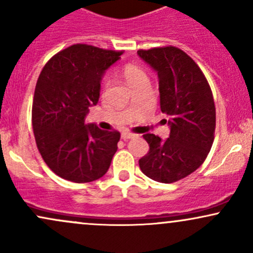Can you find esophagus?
Masks as SVG:
<instances>
[{"mask_svg":"<svg viewBox=\"0 0 253 253\" xmlns=\"http://www.w3.org/2000/svg\"><path fill=\"white\" fill-rule=\"evenodd\" d=\"M136 134H133V133H129V132H126V130H124L123 133H121V138L125 139V140H127V139H133L135 138Z\"/></svg>","mask_w":253,"mask_h":253,"instance_id":"1","label":"esophagus"}]
</instances>
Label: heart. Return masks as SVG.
<instances>
[{
    "instance_id": "heart-1",
    "label": "heart",
    "mask_w": 253,
    "mask_h": 253,
    "mask_svg": "<svg viewBox=\"0 0 253 253\" xmlns=\"http://www.w3.org/2000/svg\"><path fill=\"white\" fill-rule=\"evenodd\" d=\"M120 76L124 78L125 82L128 84L132 89L140 85V84L149 83L147 74L143 68H140L136 64H126V65L123 66V69L120 70ZM107 88H108V82L104 81L102 84V91H106Z\"/></svg>"
}]
</instances>
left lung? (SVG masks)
Listing matches in <instances>:
<instances>
[{
  "label": "left lung",
  "mask_w": 253,
  "mask_h": 253,
  "mask_svg": "<svg viewBox=\"0 0 253 253\" xmlns=\"http://www.w3.org/2000/svg\"><path fill=\"white\" fill-rule=\"evenodd\" d=\"M158 75L161 110L169 120V138L144 134L150 151L139 161L147 177L161 183L184 178L202 165L215 133V106L210 84L185 52L173 46L139 50Z\"/></svg>",
  "instance_id": "left-lung-1"
}]
</instances>
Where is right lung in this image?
Wrapping results in <instances>:
<instances>
[{
  "label": "right lung",
  "mask_w": 253,
  "mask_h": 253,
  "mask_svg": "<svg viewBox=\"0 0 253 253\" xmlns=\"http://www.w3.org/2000/svg\"><path fill=\"white\" fill-rule=\"evenodd\" d=\"M121 54L77 43L52 57L38 78L32 107L36 143L47 167L64 179L92 182L109 169L120 133L84 119L98 102L104 72Z\"/></svg>",
  "instance_id": "obj_1"
}]
</instances>
